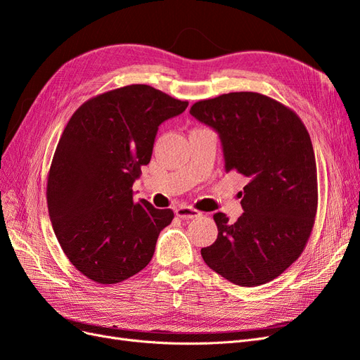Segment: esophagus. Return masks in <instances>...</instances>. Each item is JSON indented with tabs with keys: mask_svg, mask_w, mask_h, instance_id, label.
<instances>
[{
	"mask_svg": "<svg viewBox=\"0 0 360 360\" xmlns=\"http://www.w3.org/2000/svg\"><path fill=\"white\" fill-rule=\"evenodd\" d=\"M176 214L180 219H195V217L201 216V212L192 209V207H179L176 210Z\"/></svg>",
	"mask_w": 360,
	"mask_h": 360,
	"instance_id": "1",
	"label": "esophagus"
}]
</instances>
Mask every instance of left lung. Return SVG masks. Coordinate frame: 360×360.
Listing matches in <instances>:
<instances>
[{
    "instance_id": "1",
    "label": "left lung",
    "mask_w": 360,
    "mask_h": 360,
    "mask_svg": "<svg viewBox=\"0 0 360 360\" xmlns=\"http://www.w3.org/2000/svg\"><path fill=\"white\" fill-rule=\"evenodd\" d=\"M191 115L219 135L225 172L248 177L243 213H216L217 238L205 264L236 285L258 287L299 258L317 212V167L302 120L259 93L240 91L192 105Z\"/></svg>"
}]
</instances>
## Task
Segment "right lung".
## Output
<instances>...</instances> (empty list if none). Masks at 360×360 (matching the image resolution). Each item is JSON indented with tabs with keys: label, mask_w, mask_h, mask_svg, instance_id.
Masks as SVG:
<instances>
[{
	"label": "right lung",
	"mask_w": 360,
	"mask_h": 360,
	"mask_svg": "<svg viewBox=\"0 0 360 360\" xmlns=\"http://www.w3.org/2000/svg\"><path fill=\"white\" fill-rule=\"evenodd\" d=\"M188 105L135 84L93 97L69 120L49 171L48 212L64 254L91 281L117 284L153 257L174 213L135 201L132 186L159 126Z\"/></svg>",
	"instance_id": "right-lung-1"
}]
</instances>
